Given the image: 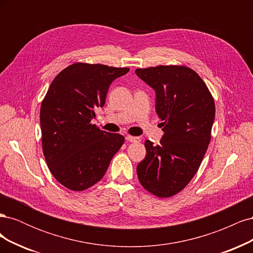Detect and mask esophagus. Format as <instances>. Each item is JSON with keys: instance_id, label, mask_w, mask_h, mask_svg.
Listing matches in <instances>:
<instances>
[{"instance_id": "34e87169", "label": "esophagus", "mask_w": 253, "mask_h": 253, "mask_svg": "<svg viewBox=\"0 0 253 253\" xmlns=\"http://www.w3.org/2000/svg\"><path fill=\"white\" fill-rule=\"evenodd\" d=\"M126 140L129 142H139L140 138L139 137H134V136H126Z\"/></svg>"}]
</instances>
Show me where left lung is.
Returning <instances> with one entry per match:
<instances>
[{
	"instance_id": "left-lung-1",
	"label": "left lung",
	"mask_w": 253,
	"mask_h": 253,
	"mask_svg": "<svg viewBox=\"0 0 253 253\" xmlns=\"http://www.w3.org/2000/svg\"><path fill=\"white\" fill-rule=\"evenodd\" d=\"M136 75L155 90V110L165 132L160 143L145 140V158L137 166L141 186L170 197L196 174L211 139L215 104L203 79L187 66L138 68Z\"/></svg>"
}]
</instances>
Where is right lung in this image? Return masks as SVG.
<instances>
[{
    "instance_id": "1",
    "label": "right lung",
    "mask_w": 253,
    "mask_h": 253,
    "mask_svg": "<svg viewBox=\"0 0 253 253\" xmlns=\"http://www.w3.org/2000/svg\"><path fill=\"white\" fill-rule=\"evenodd\" d=\"M126 67L74 63L52 80L40 111L42 149L49 171L73 191L94 186L125 142L91 124L105 103L111 83Z\"/></svg>"
}]
</instances>
